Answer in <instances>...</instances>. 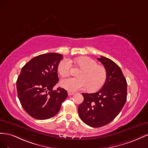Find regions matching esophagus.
I'll return each instance as SVG.
<instances>
[{"label": "esophagus", "mask_w": 148, "mask_h": 148, "mask_svg": "<svg viewBox=\"0 0 148 148\" xmlns=\"http://www.w3.org/2000/svg\"><path fill=\"white\" fill-rule=\"evenodd\" d=\"M74 94V92H68V95L71 96V95H73Z\"/></svg>", "instance_id": "obj_1"}]
</instances>
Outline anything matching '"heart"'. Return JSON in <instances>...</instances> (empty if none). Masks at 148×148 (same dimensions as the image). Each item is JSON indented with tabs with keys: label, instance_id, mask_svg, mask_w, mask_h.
<instances>
[{
	"label": "heart",
	"instance_id": "obj_1",
	"mask_svg": "<svg viewBox=\"0 0 148 148\" xmlns=\"http://www.w3.org/2000/svg\"><path fill=\"white\" fill-rule=\"evenodd\" d=\"M74 64L81 70L77 74L78 77H70L62 79L61 86L70 92H75L87 87V90L95 92L99 90L106 81L107 73L105 67L97 64L93 59L82 56L75 59ZM71 63L67 60H62L59 63L58 71L62 77L69 74Z\"/></svg>",
	"mask_w": 148,
	"mask_h": 148
}]
</instances>
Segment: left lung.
I'll use <instances>...</instances> for the list:
<instances>
[{
	"label": "left lung",
	"mask_w": 148,
	"mask_h": 148,
	"mask_svg": "<svg viewBox=\"0 0 148 148\" xmlns=\"http://www.w3.org/2000/svg\"><path fill=\"white\" fill-rule=\"evenodd\" d=\"M97 60L107 70L106 81L97 92L82 93L84 101L78 107L81 120L94 128L106 125L115 119L127 97V82L120 67L104 56Z\"/></svg>",
	"instance_id": "obj_1"
}]
</instances>
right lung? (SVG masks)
<instances>
[{"label": "right lung", "mask_w": 148, "mask_h": 148, "mask_svg": "<svg viewBox=\"0 0 148 148\" xmlns=\"http://www.w3.org/2000/svg\"><path fill=\"white\" fill-rule=\"evenodd\" d=\"M58 53H46L32 58L21 70L16 90L22 107L38 120L50 119L60 111L67 97L63 88H53L59 81L58 66L62 60Z\"/></svg>", "instance_id": "add662e5"}]
</instances>
